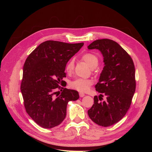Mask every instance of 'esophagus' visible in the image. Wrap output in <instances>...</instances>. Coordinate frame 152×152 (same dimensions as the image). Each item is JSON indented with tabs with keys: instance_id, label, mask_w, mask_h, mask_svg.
<instances>
[{
	"instance_id": "esophagus-1",
	"label": "esophagus",
	"mask_w": 152,
	"mask_h": 152,
	"mask_svg": "<svg viewBox=\"0 0 152 152\" xmlns=\"http://www.w3.org/2000/svg\"><path fill=\"white\" fill-rule=\"evenodd\" d=\"M79 96H80V97L82 98V97H84V96H85V94L83 93H79Z\"/></svg>"
}]
</instances>
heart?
<instances>
[{
	"label": "heart",
	"mask_w": 152,
	"mask_h": 152,
	"mask_svg": "<svg viewBox=\"0 0 152 152\" xmlns=\"http://www.w3.org/2000/svg\"><path fill=\"white\" fill-rule=\"evenodd\" d=\"M82 59L86 61L91 68H93L98 64V59L96 55L92 53H86L82 55ZM74 68V62L71 59L66 65L65 70L68 73H71ZM93 84V80L91 79H82L78 78L70 82V87L72 88L76 89L80 92H86L90 88L91 86Z\"/></svg>",
	"instance_id": "heart-1"
}]
</instances>
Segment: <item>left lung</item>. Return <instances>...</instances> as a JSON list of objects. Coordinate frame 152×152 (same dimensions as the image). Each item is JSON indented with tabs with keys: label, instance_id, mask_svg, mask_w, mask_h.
I'll return each instance as SVG.
<instances>
[{
	"label": "left lung",
	"instance_id": "1",
	"mask_svg": "<svg viewBox=\"0 0 152 152\" xmlns=\"http://www.w3.org/2000/svg\"><path fill=\"white\" fill-rule=\"evenodd\" d=\"M87 48L98 49L103 54L104 66L95 88L106 97L100 102L104 95L95 96L87 113L96 124L108 127L120 121L130 108L136 90L134 65L126 50L112 40H96Z\"/></svg>",
	"mask_w": 152,
	"mask_h": 152
}]
</instances>
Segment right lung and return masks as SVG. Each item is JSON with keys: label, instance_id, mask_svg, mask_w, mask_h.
Returning <instances> with one entry per match:
<instances>
[{"label": "right lung", "instance_id": "right-lung-1", "mask_svg": "<svg viewBox=\"0 0 152 152\" xmlns=\"http://www.w3.org/2000/svg\"><path fill=\"white\" fill-rule=\"evenodd\" d=\"M83 45L48 40L26 58L21 91L26 112L40 127L50 129L59 125L66 117L68 103L79 98L77 91L59 84L66 77L67 62ZM58 89L62 91L60 95L57 94Z\"/></svg>", "mask_w": 152, "mask_h": 152}]
</instances>
